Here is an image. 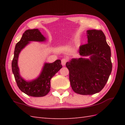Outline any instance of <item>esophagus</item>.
<instances>
[{"instance_id": "34e87169", "label": "esophagus", "mask_w": 125, "mask_h": 125, "mask_svg": "<svg viewBox=\"0 0 125 125\" xmlns=\"http://www.w3.org/2000/svg\"><path fill=\"white\" fill-rule=\"evenodd\" d=\"M67 61H68L67 58L64 57L63 58H62V59L61 60V63H62V65H64L66 64V63H67Z\"/></svg>"}]
</instances>
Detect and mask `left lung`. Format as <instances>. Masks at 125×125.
Wrapping results in <instances>:
<instances>
[{
    "label": "left lung",
    "mask_w": 125,
    "mask_h": 125,
    "mask_svg": "<svg viewBox=\"0 0 125 125\" xmlns=\"http://www.w3.org/2000/svg\"><path fill=\"white\" fill-rule=\"evenodd\" d=\"M88 43L79 47V54L90 55V60L79 58L66 63L69 71V81L73 91L83 95L100 92L112 71L111 49L102 30H88Z\"/></svg>",
    "instance_id": "left-lung-1"
}]
</instances>
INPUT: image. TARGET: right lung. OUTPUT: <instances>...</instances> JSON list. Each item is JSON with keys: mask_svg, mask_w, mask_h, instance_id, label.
I'll return each instance as SVG.
<instances>
[{"mask_svg": "<svg viewBox=\"0 0 125 125\" xmlns=\"http://www.w3.org/2000/svg\"><path fill=\"white\" fill-rule=\"evenodd\" d=\"M46 39L38 29L26 30L20 41L16 44L14 57L12 62V70L17 85L19 89L30 96L43 97L50 90V80L62 68L61 61L57 60L52 63H45L43 70L39 77L31 82H26L19 75L18 58L20 52L30 41H43Z\"/></svg>", "mask_w": 125, "mask_h": 125, "instance_id": "right-lung-1", "label": "right lung"}]
</instances>
